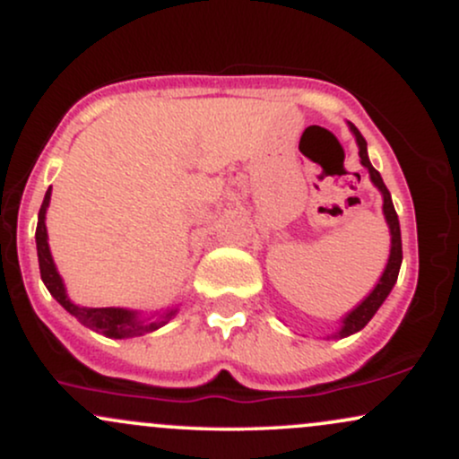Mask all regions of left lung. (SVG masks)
<instances>
[{
	"instance_id": "left-lung-1",
	"label": "left lung",
	"mask_w": 459,
	"mask_h": 459,
	"mask_svg": "<svg viewBox=\"0 0 459 459\" xmlns=\"http://www.w3.org/2000/svg\"><path fill=\"white\" fill-rule=\"evenodd\" d=\"M350 129L354 131V135H356L358 149H360L362 166L367 168L368 175H371L373 186L380 189L382 196H384V215H386L388 229H391V256H388L386 270H384L380 282H377V287L373 289L371 293H368L367 299H362V302L358 304V307L351 310L350 315H347V317L343 319V325H341V330L336 332L334 336H350V334H354V332L365 328L368 321H371L373 315L377 313V308L382 307L384 299L388 298V293H391V289L394 287V282H397L399 267H402V259H403L402 230H399V218H397V212H394V207H393L391 192H388V187L384 186L380 172H377L376 168L371 166V161H368V157H367V140L362 138V134L354 127V125H350Z\"/></svg>"
}]
</instances>
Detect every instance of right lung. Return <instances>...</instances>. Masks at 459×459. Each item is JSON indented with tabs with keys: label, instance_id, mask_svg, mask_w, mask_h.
<instances>
[{
	"label": "right lung",
	"instance_id": "1",
	"mask_svg": "<svg viewBox=\"0 0 459 459\" xmlns=\"http://www.w3.org/2000/svg\"><path fill=\"white\" fill-rule=\"evenodd\" d=\"M51 198V187L47 189L43 204H40L39 212V224H36V250H39V267H40V278H43L45 287L49 289V293L54 296L57 302L65 307L73 317L86 324L88 328L94 332H101L105 336H114V339H125V336H138L146 334V332H152L161 325H166L168 321L177 315V308L166 310V313L157 315L155 319L151 321H140L135 317V313L125 308H86L77 307L71 299L66 298L65 284H62L60 273H57L54 259H51L49 244H47V226H45V213L47 207H49Z\"/></svg>",
	"mask_w": 459,
	"mask_h": 459
}]
</instances>
